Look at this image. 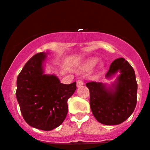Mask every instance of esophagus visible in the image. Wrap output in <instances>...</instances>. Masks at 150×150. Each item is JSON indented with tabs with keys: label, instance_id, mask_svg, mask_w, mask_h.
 <instances>
[{
	"label": "esophagus",
	"instance_id": "1",
	"mask_svg": "<svg viewBox=\"0 0 150 150\" xmlns=\"http://www.w3.org/2000/svg\"><path fill=\"white\" fill-rule=\"evenodd\" d=\"M83 83H84V82L82 81V80H78V81H77V86L78 87L81 86L83 85Z\"/></svg>",
	"mask_w": 150,
	"mask_h": 150
}]
</instances>
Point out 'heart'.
Wrapping results in <instances>:
<instances>
[{"mask_svg":"<svg viewBox=\"0 0 150 150\" xmlns=\"http://www.w3.org/2000/svg\"><path fill=\"white\" fill-rule=\"evenodd\" d=\"M96 64V60L95 59H91V60L88 61L86 62L83 65V68L86 69H90Z\"/></svg>","mask_w":150,"mask_h":150,"instance_id":"obj_1","label":"heart"}]
</instances>
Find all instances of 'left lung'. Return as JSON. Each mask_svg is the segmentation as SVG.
Returning a JSON list of instances; mask_svg holds the SVG:
<instances>
[{
	"label": "left lung",
	"mask_w": 150,
	"mask_h": 150,
	"mask_svg": "<svg viewBox=\"0 0 150 150\" xmlns=\"http://www.w3.org/2000/svg\"><path fill=\"white\" fill-rule=\"evenodd\" d=\"M120 75L111 86L91 81L86 84L90 92V106L99 122L105 125H120L132 114L137 103L138 85L131 65L123 58L115 59L105 75L110 78Z\"/></svg>",
	"instance_id": "8db88e82"
}]
</instances>
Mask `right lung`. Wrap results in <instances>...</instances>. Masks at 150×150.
<instances>
[{
  "label": "right lung",
  "instance_id": "add662e5",
  "mask_svg": "<svg viewBox=\"0 0 150 150\" xmlns=\"http://www.w3.org/2000/svg\"><path fill=\"white\" fill-rule=\"evenodd\" d=\"M47 53L30 58L17 79L16 97L25 121L31 127L51 130L64 121L67 100L76 90V82L63 84L54 75L44 73Z\"/></svg>",
  "mask_w": 150,
  "mask_h": 150
}]
</instances>
